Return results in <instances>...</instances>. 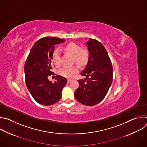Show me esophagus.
<instances>
[{
    "label": "esophagus",
    "mask_w": 147,
    "mask_h": 147,
    "mask_svg": "<svg viewBox=\"0 0 147 147\" xmlns=\"http://www.w3.org/2000/svg\"><path fill=\"white\" fill-rule=\"evenodd\" d=\"M71 81H72V80H71V79H68V80H67V82L69 83V82H70Z\"/></svg>",
    "instance_id": "obj_1"
}]
</instances>
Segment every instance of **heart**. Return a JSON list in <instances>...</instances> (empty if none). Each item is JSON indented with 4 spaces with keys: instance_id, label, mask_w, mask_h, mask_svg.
<instances>
[{
    "instance_id": "1",
    "label": "heart",
    "mask_w": 147,
    "mask_h": 147,
    "mask_svg": "<svg viewBox=\"0 0 147 147\" xmlns=\"http://www.w3.org/2000/svg\"><path fill=\"white\" fill-rule=\"evenodd\" d=\"M62 49L73 56L74 61L80 65H86L88 60L89 53L88 51L86 49H81L78 45L74 42L66 44L62 48ZM60 50L59 49H55L52 54V59L55 65L56 66H59L60 64ZM78 71L79 69L77 66L64 67L60 70L59 73L61 76L65 77L72 78L78 73Z\"/></svg>"
}]
</instances>
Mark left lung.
Masks as SVG:
<instances>
[{"label":"left lung","mask_w":147,"mask_h":147,"mask_svg":"<svg viewBox=\"0 0 147 147\" xmlns=\"http://www.w3.org/2000/svg\"><path fill=\"white\" fill-rule=\"evenodd\" d=\"M89 53L88 63L78 80L79 87L74 92L76 100L86 106H94L105 97L113 80L111 61L100 42L90 38L86 43Z\"/></svg>","instance_id":"left-lung-1"}]
</instances>
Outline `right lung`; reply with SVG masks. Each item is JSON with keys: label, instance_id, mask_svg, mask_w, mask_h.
Instances as JSON below:
<instances>
[{"label": "right lung", "instance_id": "right-lung-1", "mask_svg": "<svg viewBox=\"0 0 147 147\" xmlns=\"http://www.w3.org/2000/svg\"><path fill=\"white\" fill-rule=\"evenodd\" d=\"M64 42V39L56 37L41 38L35 43L26 60L24 73L27 89L33 98L42 105L57 102L67 84V80L60 76H56L54 82L48 78L52 74L51 63L55 46Z\"/></svg>", "mask_w": 147, "mask_h": 147}]
</instances>
